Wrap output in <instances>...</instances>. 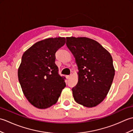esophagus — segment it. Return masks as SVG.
Masks as SVG:
<instances>
[{"mask_svg": "<svg viewBox=\"0 0 133 133\" xmlns=\"http://www.w3.org/2000/svg\"><path fill=\"white\" fill-rule=\"evenodd\" d=\"M71 77V75H67L66 76V78H67V79H69V78H70V77Z\"/></svg>", "mask_w": 133, "mask_h": 133, "instance_id": "1", "label": "esophagus"}]
</instances>
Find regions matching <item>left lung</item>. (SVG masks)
<instances>
[{
  "instance_id": "left-lung-1",
  "label": "left lung",
  "mask_w": 133,
  "mask_h": 133,
  "mask_svg": "<svg viewBox=\"0 0 133 133\" xmlns=\"http://www.w3.org/2000/svg\"><path fill=\"white\" fill-rule=\"evenodd\" d=\"M66 40L79 70L78 82L72 89L74 100L87 107L97 106L106 98L113 81L115 69L112 56L92 39L71 36Z\"/></svg>"
}]
</instances>
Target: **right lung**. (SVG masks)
Returning a JSON list of instances; mask_svg holds the SVG:
<instances>
[{"label":"right lung","instance_id":"right-lung-1","mask_svg":"<svg viewBox=\"0 0 133 133\" xmlns=\"http://www.w3.org/2000/svg\"><path fill=\"white\" fill-rule=\"evenodd\" d=\"M65 43L64 37L45 39L34 44L22 56L18 79L24 96L36 108L55 104L66 87L55 63V52Z\"/></svg>","mask_w":133,"mask_h":133}]
</instances>
